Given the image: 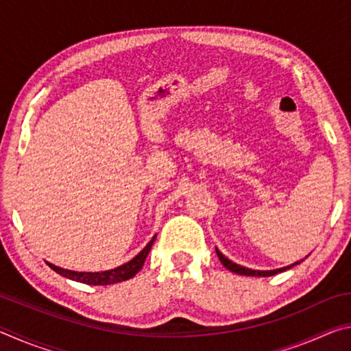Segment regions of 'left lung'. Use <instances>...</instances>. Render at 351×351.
Wrapping results in <instances>:
<instances>
[{
	"mask_svg": "<svg viewBox=\"0 0 351 351\" xmlns=\"http://www.w3.org/2000/svg\"><path fill=\"white\" fill-rule=\"evenodd\" d=\"M217 255H218V258H219V261H221V263L226 266V268H228L229 271H232V272H235V274H240V276H255V277H269V276H276V274H278V272H283V271H287V269H289V268H293V266H295L297 263H299V261H297V263H294V265H291V266H287V268H280V269H272V271H255V269H249V268H243V266H240V265H237V263H234V261H230L229 258H226L224 255L218 251L217 249Z\"/></svg>",
	"mask_w": 351,
	"mask_h": 351,
	"instance_id": "1",
	"label": "left lung"
}]
</instances>
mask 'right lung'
<instances>
[{
  "mask_svg": "<svg viewBox=\"0 0 351 351\" xmlns=\"http://www.w3.org/2000/svg\"><path fill=\"white\" fill-rule=\"evenodd\" d=\"M156 239V235L153 237L152 241L142 249V251L136 255L133 260H130L128 263L117 266L116 269L111 271H104V272H75V271H68L63 268H58L56 265H49L51 269H54L57 274H60L66 278H71V280L80 282V283H86V285H112V283H119L123 280H128V278L134 277L138 272L142 269V266L145 263V258L150 249L153 246V241Z\"/></svg>",
  "mask_w": 351,
  "mask_h": 351,
  "instance_id": "right-lung-1",
  "label": "right lung"
}]
</instances>
